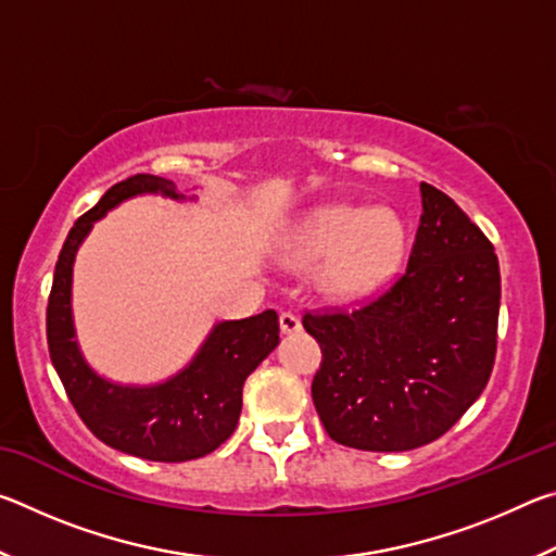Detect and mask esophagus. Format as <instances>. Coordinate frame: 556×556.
<instances>
[{
	"label": "esophagus",
	"instance_id": "34e87169",
	"mask_svg": "<svg viewBox=\"0 0 556 556\" xmlns=\"http://www.w3.org/2000/svg\"><path fill=\"white\" fill-rule=\"evenodd\" d=\"M279 328H281V333H296L301 328L299 316H294L291 312H281L279 314Z\"/></svg>",
	"mask_w": 556,
	"mask_h": 556
}]
</instances>
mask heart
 <instances>
[{
  "mask_svg": "<svg viewBox=\"0 0 556 556\" xmlns=\"http://www.w3.org/2000/svg\"><path fill=\"white\" fill-rule=\"evenodd\" d=\"M404 228L392 211L331 203L301 215L287 238V255L312 265L320 262L318 285L336 299L370 294L397 269Z\"/></svg>",
  "mask_w": 556,
  "mask_h": 556,
  "instance_id": "1",
  "label": "heart"
}]
</instances>
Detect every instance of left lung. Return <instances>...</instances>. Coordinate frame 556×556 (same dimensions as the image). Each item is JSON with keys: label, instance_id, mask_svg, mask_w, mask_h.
Listing matches in <instances>:
<instances>
[{"label": "left lung", "instance_id": "1", "mask_svg": "<svg viewBox=\"0 0 556 556\" xmlns=\"http://www.w3.org/2000/svg\"><path fill=\"white\" fill-rule=\"evenodd\" d=\"M404 275L355 312L306 314L321 345L312 397L328 437L361 451H409L456 425L495 363L501 267L491 240L421 184Z\"/></svg>", "mask_w": 556, "mask_h": 556}]
</instances>
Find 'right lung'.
Listing matches in <instances>:
<instances>
[{
  "mask_svg": "<svg viewBox=\"0 0 556 556\" xmlns=\"http://www.w3.org/2000/svg\"><path fill=\"white\" fill-rule=\"evenodd\" d=\"M137 195H164L172 201L195 199L178 193L168 178L152 174L129 176L112 186L96 208L75 220L63 242L46 308V336L53 368L92 434L122 454L181 464L211 454L238 427L242 384L279 345V316L269 308L240 321H218L191 363L164 382L125 384L92 370L80 351L73 324L75 255L92 225L105 218L108 211Z\"/></svg>",
  "mask_w": 556,
  "mask_h": 556,
  "instance_id": "right-lung-1",
  "label": "right lung"
}]
</instances>
